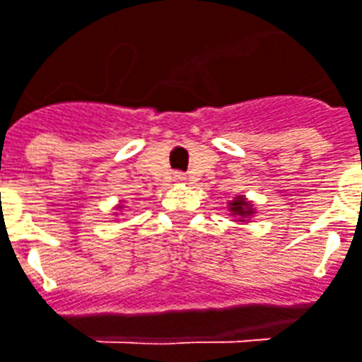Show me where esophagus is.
Segmentation results:
<instances>
[{"label": "esophagus", "mask_w": 362, "mask_h": 362, "mask_svg": "<svg viewBox=\"0 0 362 362\" xmlns=\"http://www.w3.org/2000/svg\"><path fill=\"white\" fill-rule=\"evenodd\" d=\"M174 178H176V180H184V174H182V172H176Z\"/></svg>", "instance_id": "34e87169"}]
</instances>
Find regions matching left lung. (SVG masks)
Returning <instances> with one entry per match:
<instances>
[{
  "mask_svg": "<svg viewBox=\"0 0 362 362\" xmlns=\"http://www.w3.org/2000/svg\"><path fill=\"white\" fill-rule=\"evenodd\" d=\"M230 210H232L233 214H238V216H242V218H245V216H252L253 214L252 204L243 200V196H238V198L230 204Z\"/></svg>",
  "mask_w": 362,
  "mask_h": 362,
  "instance_id": "obj_1",
  "label": "left lung"
}]
</instances>
